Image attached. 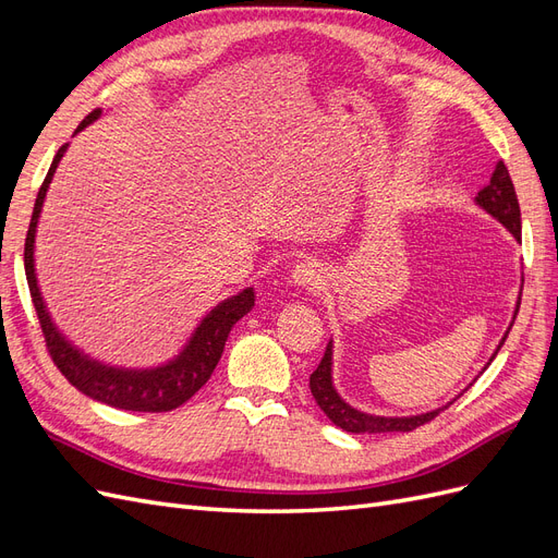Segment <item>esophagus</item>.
Here are the masks:
<instances>
[{"instance_id": "34e87169", "label": "esophagus", "mask_w": 558, "mask_h": 558, "mask_svg": "<svg viewBox=\"0 0 558 558\" xmlns=\"http://www.w3.org/2000/svg\"><path fill=\"white\" fill-rule=\"evenodd\" d=\"M291 283L293 286H300V289H318L320 281H324V277H320V269L316 263L312 260H300L293 265L291 269Z\"/></svg>"}]
</instances>
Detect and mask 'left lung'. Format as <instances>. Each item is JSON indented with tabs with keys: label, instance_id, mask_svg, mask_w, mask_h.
Segmentation results:
<instances>
[{
	"label": "left lung",
	"instance_id": "8db88e82",
	"mask_svg": "<svg viewBox=\"0 0 558 558\" xmlns=\"http://www.w3.org/2000/svg\"><path fill=\"white\" fill-rule=\"evenodd\" d=\"M475 205L482 207L486 214H492L498 223H502L505 228H508L517 242L521 240V211H519V199H517L514 183H512V179H510L508 167H505L502 160L496 165V170H494L492 181H488V185H484V189L477 193ZM521 289H523V277H521ZM519 305H521V298H517V307H514L512 324H514V318H517ZM512 324H510V328H512ZM510 328L505 330L500 344L496 347L494 356L488 359V363L484 365V369H486L488 365H492V361L496 359V353L500 351V347L505 344V340H508ZM484 369H482V373H484ZM482 373H480V375H482ZM480 375H477V377H480ZM477 377H475V379H477ZM470 386H472V384H470ZM310 388H312V396H314L318 408L324 410V414L332 421L335 426H340V428L347 430V433H398V430H400V433H408V430H414V428H418V426L428 424V421H433L437 414L445 412L456 398H461V393H459L453 400H449L447 404H442V408L424 412V414H414V416H377V414H367V412H361V410H356V408H351V404H349L340 393H337V388H335V384H332V340L328 342L324 359H320L318 367L314 369L312 377H310Z\"/></svg>",
	"mask_w": 558,
	"mask_h": 558
}]
</instances>
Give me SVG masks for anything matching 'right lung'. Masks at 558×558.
Segmentation results:
<instances>
[{
    "instance_id": "add662e5",
    "label": "right lung",
    "mask_w": 558,
    "mask_h": 558,
    "mask_svg": "<svg viewBox=\"0 0 558 558\" xmlns=\"http://www.w3.org/2000/svg\"><path fill=\"white\" fill-rule=\"evenodd\" d=\"M105 111L95 109L83 118V123L76 128L74 134L86 130L97 118H102ZM70 144L60 146L50 170L41 183L35 211H32L29 230L25 238V275L32 302L39 316V324L46 337V347L50 351V359L58 365L60 373L76 386L81 393L88 398L105 402L109 408L130 410V412H170L189 398H193L202 386L211 377L214 367L221 361V353L226 349V340L242 316H246L253 305H256V293L248 289L240 291L238 295H230L218 302V305L202 316L197 328L191 332L189 340L179 349L177 356L165 361L160 365L150 367H123L111 365L105 361L93 359L90 353L78 349L70 337H66L58 326L53 316H50L46 300L39 289L37 267H35V242H37V226L39 216L46 202L48 185L53 181V174L62 156L66 154Z\"/></svg>"
}]
</instances>
